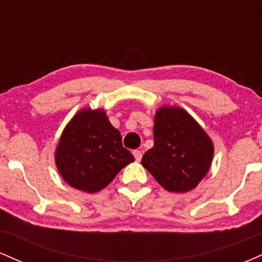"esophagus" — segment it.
Here are the masks:
<instances>
[{
    "label": "esophagus",
    "mask_w": 262,
    "mask_h": 262,
    "mask_svg": "<svg viewBox=\"0 0 262 262\" xmlns=\"http://www.w3.org/2000/svg\"><path fill=\"white\" fill-rule=\"evenodd\" d=\"M133 155H134L135 160H137V161H140V160H141V156H143V152H141L140 150H134V151H133Z\"/></svg>",
    "instance_id": "esophagus-1"
}]
</instances>
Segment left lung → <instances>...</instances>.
<instances>
[{
	"label": "left lung",
	"mask_w": 262,
	"mask_h": 262,
	"mask_svg": "<svg viewBox=\"0 0 262 262\" xmlns=\"http://www.w3.org/2000/svg\"><path fill=\"white\" fill-rule=\"evenodd\" d=\"M154 123V146L144 154L141 165L167 191L194 188L213 159L208 135L182 108H159Z\"/></svg>",
	"instance_id": "8db88e82"
}]
</instances>
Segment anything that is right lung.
Wrapping results in <instances>:
<instances>
[{"instance_id": "add662e5", "label": "right lung", "mask_w": 262, "mask_h": 262, "mask_svg": "<svg viewBox=\"0 0 262 262\" xmlns=\"http://www.w3.org/2000/svg\"><path fill=\"white\" fill-rule=\"evenodd\" d=\"M55 161L71 187L95 193L110 185L134 156L123 146L121 133L104 111L83 110L65 128Z\"/></svg>"}]
</instances>
